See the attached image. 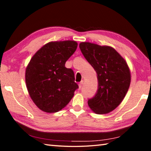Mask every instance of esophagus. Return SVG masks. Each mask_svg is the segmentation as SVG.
Here are the masks:
<instances>
[{"label": "esophagus", "instance_id": "34e87169", "mask_svg": "<svg viewBox=\"0 0 151 151\" xmlns=\"http://www.w3.org/2000/svg\"><path fill=\"white\" fill-rule=\"evenodd\" d=\"M83 83H84V81H81L80 82V83L78 84V87H79V88H81L82 87V86H83Z\"/></svg>", "mask_w": 151, "mask_h": 151}]
</instances>
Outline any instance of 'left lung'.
Wrapping results in <instances>:
<instances>
[{"label": "left lung", "mask_w": 151, "mask_h": 151, "mask_svg": "<svg viewBox=\"0 0 151 151\" xmlns=\"http://www.w3.org/2000/svg\"><path fill=\"white\" fill-rule=\"evenodd\" d=\"M79 47L97 73L98 89L95 96L88 101V106L95 114H108L121 104L127 94L131 83L129 68L110 46L81 42Z\"/></svg>", "instance_id": "obj_1"}]
</instances>
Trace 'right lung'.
<instances>
[{"label": "right lung", "instance_id": "obj_1", "mask_svg": "<svg viewBox=\"0 0 151 151\" xmlns=\"http://www.w3.org/2000/svg\"><path fill=\"white\" fill-rule=\"evenodd\" d=\"M77 45V42L71 40L49 42L29 62L25 74L26 87L32 101L42 111H60L78 88L73 70L65 66Z\"/></svg>", "mask_w": 151, "mask_h": 151}]
</instances>
